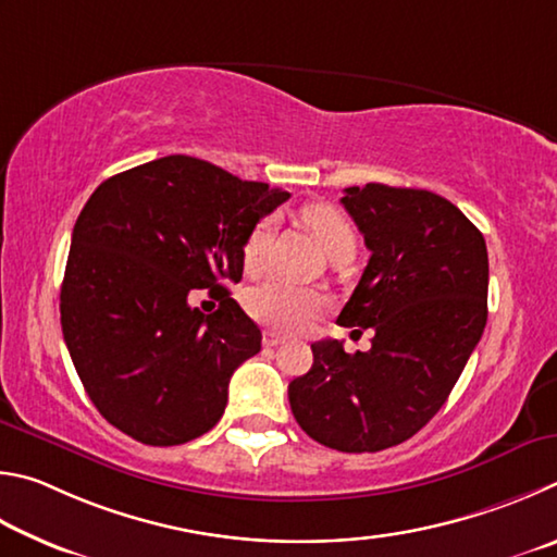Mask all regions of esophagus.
<instances>
[{
	"label": "esophagus",
	"mask_w": 557,
	"mask_h": 557,
	"mask_svg": "<svg viewBox=\"0 0 557 557\" xmlns=\"http://www.w3.org/2000/svg\"><path fill=\"white\" fill-rule=\"evenodd\" d=\"M261 343H263V347H276V345H284L286 337L278 335V333H271V330H267V333H263V337H261Z\"/></svg>",
	"instance_id": "esophagus-1"
}]
</instances>
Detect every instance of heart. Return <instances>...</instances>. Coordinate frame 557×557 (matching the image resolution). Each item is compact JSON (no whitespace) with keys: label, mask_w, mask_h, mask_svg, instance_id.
<instances>
[{"label":"heart","mask_w":557,"mask_h":557,"mask_svg":"<svg viewBox=\"0 0 557 557\" xmlns=\"http://www.w3.org/2000/svg\"><path fill=\"white\" fill-rule=\"evenodd\" d=\"M300 218L313 230L315 239L330 259L335 251L355 244V232L349 222L330 205L315 202L300 210ZM273 234V224L269 218H261L247 234L242 247V267L247 273H259L267 267V251ZM249 315L259 323L276 330H304L323 313L327 298L318 288L296 286L284 278H269L251 286L244 296Z\"/></svg>","instance_id":"obj_1"}]
</instances>
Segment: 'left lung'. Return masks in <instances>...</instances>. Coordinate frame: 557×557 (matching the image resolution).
I'll use <instances>...</instances> for the list:
<instances>
[{"instance_id": "left-lung-1", "label": "left lung", "mask_w": 557, "mask_h": 557, "mask_svg": "<svg viewBox=\"0 0 557 557\" xmlns=\"http://www.w3.org/2000/svg\"><path fill=\"white\" fill-rule=\"evenodd\" d=\"M343 205L372 257L337 323L372 327V349L313 343V367L288 384V401L320 445L379 453L450 396L484 333L490 259L482 232L431 190L367 183L345 188Z\"/></svg>"}]
</instances>
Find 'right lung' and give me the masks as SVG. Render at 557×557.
Masks as SVG:
<instances>
[{
  "label": "right lung",
  "instance_id": "obj_1",
  "mask_svg": "<svg viewBox=\"0 0 557 557\" xmlns=\"http://www.w3.org/2000/svg\"><path fill=\"white\" fill-rule=\"evenodd\" d=\"M286 190L239 181L193 156H163L107 178L77 218L61 286V325L87 396L107 423L153 447L208 433L227 386L261 349V330L222 281ZM193 287L221 308L190 309Z\"/></svg>",
  "mask_w": 557,
  "mask_h": 557
}]
</instances>
